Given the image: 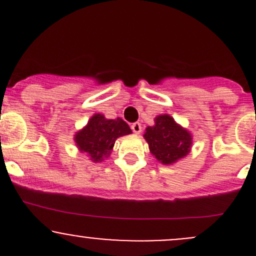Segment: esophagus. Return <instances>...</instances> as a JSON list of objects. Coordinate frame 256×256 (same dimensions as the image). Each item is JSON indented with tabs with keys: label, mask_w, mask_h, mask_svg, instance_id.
Returning a JSON list of instances; mask_svg holds the SVG:
<instances>
[{
	"label": "esophagus",
	"mask_w": 256,
	"mask_h": 256,
	"mask_svg": "<svg viewBox=\"0 0 256 256\" xmlns=\"http://www.w3.org/2000/svg\"><path fill=\"white\" fill-rule=\"evenodd\" d=\"M131 128H132L134 134H136V135H138V134L142 131V128H141V124L140 122H134L131 124Z\"/></svg>",
	"instance_id": "1"
}]
</instances>
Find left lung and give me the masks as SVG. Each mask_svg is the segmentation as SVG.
I'll return each instance as SVG.
<instances>
[{
    "label": "left lung",
    "mask_w": 256,
    "mask_h": 256,
    "mask_svg": "<svg viewBox=\"0 0 256 256\" xmlns=\"http://www.w3.org/2000/svg\"><path fill=\"white\" fill-rule=\"evenodd\" d=\"M144 138L150 152L162 164H174L192 150V134L168 114L154 118V125L147 126Z\"/></svg>",
    "instance_id": "8db88e82"
}]
</instances>
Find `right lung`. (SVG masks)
I'll return each instance as SVG.
<instances>
[{
	"mask_svg": "<svg viewBox=\"0 0 256 256\" xmlns=\"http://www.w3.org/2000/svg\"><path fill=\"white\" fill-rule=\"evenodd\" d=\"M132 134L130 126L121 118H106L102 114H94L86 125L74 135V142L82 154L92 162H102L112 154L118 138Z\"/></svg>",
	"mask_w": 256,
	"mask_h": 256,
	"instance_id": "1",
	"label": "right lung"
}]
</instances>
